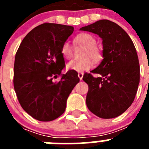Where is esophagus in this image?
Instances as JSON below:
<instances>
[{"mask_svg": "<svg viewBox=\"0 0 149 149\" xmlns=\"http://www.w3.org/2000/svg\"><path fill=\"white\" fill-rule=\"evenodd\" d=\"M77 76H78V77L80 78V80H82L83 77H84V74L81 73V72H80V73L77 74Z\"/></svg>", "mask_w": 149, "mask_h": 149, "instance_id": "34e87169", "label": "esophagus"}]
</instances>
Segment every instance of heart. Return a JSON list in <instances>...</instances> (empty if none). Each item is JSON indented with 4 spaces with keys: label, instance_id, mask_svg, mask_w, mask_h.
Masks as SVG:
<instances>
[{
    "label": "heart",
    "instance_id": "b5f03b06",
    "mask_svg": "<svg viewBox=\"0 0 149 149\" xmlns=\"http://www.w3.org/2000/svg\"><path fill=\"white\" fill-rule=\"evenodd\" d=\"M75 44L84 47L81 57L79 60H72L67 64V68L75 72H84L93 66V62H98L101 58V50L96 44V39L92 34L82 33L76 36ZM61 54L65 60H70L73 56V51L69 42H65L61 47Z\"/></svg>",
    "mask_w": 149,
    "mask_h": 149
}]
</instances>
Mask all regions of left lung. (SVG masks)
I'll list each match as a JSON object with an SVG mask.
<instances>
[{"mask_svg":"<svg viewBox=\"0 0 149 149\" xmlns=\"http://www.w3.org/2000/svg\"><path fill=\"white\" fill-rule=\"evenodd\" d=\"M81 30L98 34L102 39L103 60L91 73H85L88 84L86 106L101 119H113L133 103L139 83V59L128 34L111 21L100 20Z\"/></svg>","mask_w":149,"mask_h":149,"instance_id":"1","label":"left lung"}]
</instances>
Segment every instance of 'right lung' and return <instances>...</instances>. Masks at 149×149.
Wrapping results in <instances>:
<instances>
[{"mask_svg": "<svg viewBox=\"0 0 149 149\" xmlns=\"http://www.w3.org/2000/svg\"><path fill=\"white\" fill-rule=\"evenodd\" d=\"M73 31L72 26L42 24L27 34L16 52L13 84L17 98L24 110L39 121L60 116L80 81L75 71L61 73L65 67L61 47ZM57 76L61 79L54 82Z\"/></svg>", "mask_w": 149, "mask_h": 149, "instance_id": "1", "label": "right lung"}]
</instances>
